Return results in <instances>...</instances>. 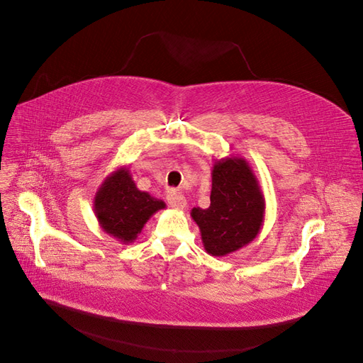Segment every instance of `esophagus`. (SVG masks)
<instances>
[{
	"instance_id": "1",
	"label": "esophagus",
	"mask_w": 363,
	"mask_h": 363,
	"mask_svg": "<svg viewBox=\"0 0 363 363\" xmlns=\"http://www.w3.org/2000/svg\"><path fill=\"white\" fill-rule=\"evenodd\" d=\"M167 200H168V204L172 208H175V211H183L186 207V199L177 191H171L167 196Z\"/></svg>"
}]
</instances>
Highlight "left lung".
I'll return each instance as SVG.
<instances>
[{
  "mask_svg": "<svg viewBox=\"0 0 363 363\" xmlns=\"http://www.w3.org/2000/svg\"><path fill=\"white\" fill-rule=\"evenodd\" d=\"M191 216L200 227L208 255L225 256L255 239L265 216V199L245 159L216 160L212 169L211 206L194 207Z\"/></svg>",
  "mask_w": 363,
  "mask_h": 363,
  "instance_id": "left-lung-1",
  "label": "left lung"
}]
</instances>
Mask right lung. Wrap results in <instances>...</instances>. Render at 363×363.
Segmentation results:
<instances>
[{
  "instance_id": "right-lung-1",
  "label": "right lung",
  "mask_w": 363,
  "mask_h": 363,
  "mask_svg": "<svg viewBox=\"0 0 363 363\" xmlns=\"http://www.w3.org/2000/svg\"><path fill=\"white\" fill-rule=\"evenodd\" d=\"M95 216L106 233L124 244L138 238L145 223L160 208L162 200L136 188L127 168L108 175L94 199Z\"/></svg>"
}]
</instances>
